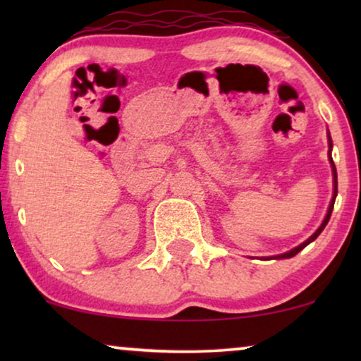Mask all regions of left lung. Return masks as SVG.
Wrapping results in <instances>:
<instances>
[{
	"mask_svg": "<svg viewBox=\"0 0 361 361\" xmlns=\"http://www.w3.org/2000/svg\"><path fill=\"white\" fill-rule=\"evenodd\" d=\"M329 161H330V166H332V174H334V197L332 200H330V205H329V210H327V215H325V219L322 221V225L319 226L317 230H315V233L312 236H309L307 240L304 241V243H300L299 246H295V248H293L290 251H288V253H283V255H278V256H271V259H284V258H293V256H295L299 253V251H302L305 246H307L309 243H312V241L317 238V236L322 233V230L325 228V225L329 224L330 220V215H332V210H334V204H335V197H337V169H335V164H334V159H332V137H330L329 135Z\"/></svg>",
	"mask_w": 361,
	"mask_h": 361,
	"instance_id": "8db88e82",
	"label": "left lung"
}]
</instances>
